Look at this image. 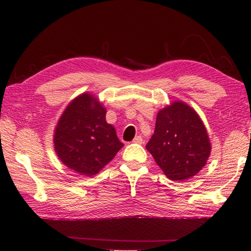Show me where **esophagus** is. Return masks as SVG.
<instances>
[{
    "label": "esophagus",
    "mask_w": 251,
    "mask_h": 251,
    "mask_svg": "<svg viewBox=\"0 0 251 251\" xmlns=\"http://www.w3.org/2000/svg\"><path fill=\"white\" fill-rule=\"evenodd\" d=\"M132 142L134 143H138V145H141V143L143 142V139L141 136H137L134 140H132Z\"/></svg>",
    "instance_id": "34e87169"
}]
</instances>
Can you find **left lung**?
Here are the masks:
<instances>
[{
	"instance_id": "obj_1",
	"label": "left lung",
	"mask_w": 251,
	"mask_h": 251,
	"mask_svg": "<svg viewBox=\"0 0 251 251\" xmlns=\"http://www.w3.org/2000/svg\"><path fill=\"white\" fill-rule=\"evenodd\" d=\"M147 150L170 180L182 181L205 166L211 146L200 116L178 101L157 113L155 130Z\"/></svg>"
}]
</instances>
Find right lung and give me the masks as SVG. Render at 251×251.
Returning a JSON list of instances; mask_svg holds the SVG:
<instances>
[{
    "label": "right lung",
    "mask_w": 251,
    "mask_h": 251,
    "mask_svg": "<svg viewBox=\"0 0 251 251\" xmlns=\"http://www.w3.org/2000/svg\"><path fill=\"white\" fill-rule=\"evenodd\" d=\"M105 109L83 94L63 112L56 127L55 150L61 162L84 176L98 174L124 146L105 122Z\"/></svg>",
    "instance_id": "add662e5"
}]
</instances>
